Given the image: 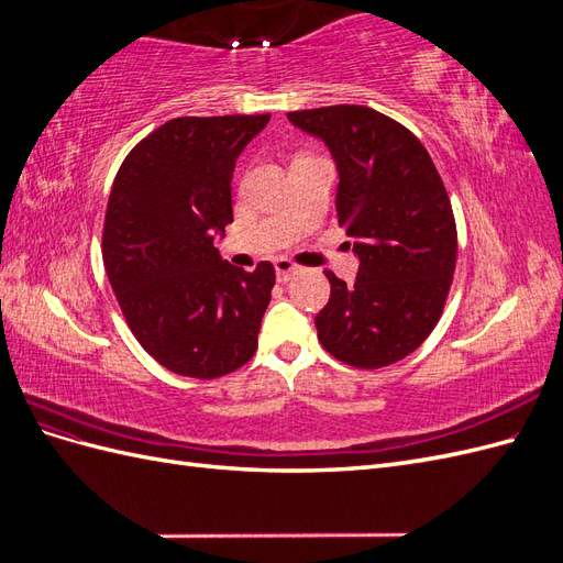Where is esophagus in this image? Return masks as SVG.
Instances as JSON below:
<instances>
[{"mask_svg":"<svg viewBox=\"0 0 563 563\" xmlns=\"http://www.w3.org/2000/svg\"><path fill=\"white\" fill-rule=\"evenodd\" d=\"M275 269H277V282L286 284V282L291 279V277L296 275V272H298V265L291 263L288 258H277V261H275Z\"/></svg>","mask_w":563,"mask_h":563,"instance_id":"34e87169","label":"esophagus"}]
</instances>
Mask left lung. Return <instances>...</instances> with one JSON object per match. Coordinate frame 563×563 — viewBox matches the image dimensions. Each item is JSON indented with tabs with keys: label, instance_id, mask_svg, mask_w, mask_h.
Returning <instances> with one entry per match:
<instances>
[{
	"label": "left lung",
	"instance_id": "left-lung-1",
	"mask_svg": "<svg viewBox=\"0 0 563 563\" xmlns=\"http://www.w3.org/2000/svg\"><path fill=\"white\" fill-rule=\"evenodd\" d=\"M329 145L338 166V223L360 255L347 286L331 269L319 343L354 368H383L422 345L451 291L457 232L432 157L416 135L373 108L288 112Z\"/></svg>",
	"mask_w": 563,
	"mask_h": 563
}]
</instances>
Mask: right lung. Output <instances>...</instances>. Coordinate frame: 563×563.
Wrapping results in <instances>:
<instances>
[{
	"instance_id": "add662e5",
	"label": "right lung",
	"mask_w": 563,
	"mask_h": 563,
	"mask_svg": "<svg viewBox=\"0 0 563 563\" xmlns=\"http://www.w3.org/2000/svg\"><path fill=\"white\" fill-rule=\"evenodd\" d=\"M269 114L178 117L119 166L103 225V263L143 350L178 373L211 380L244 366L275 286L263 261L244 272L220 258L232 223V172Z\"/></svg>"
}]
</instances>
